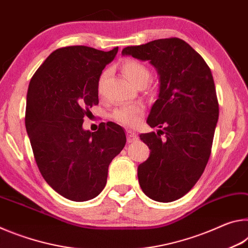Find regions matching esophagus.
<instances>
[{
    "label": "esophagus",
    "mask_w": 248,
    "mask_h": 248,
    "mask_svg": "<svg viewBox=\"0 0 248 248\" xmlns=\"http://www.w3.org/2000/svg\"><path fill=\"white\" fill-rule=\"evenodd\" d=\"M137 140H138V134L134 131H131V130H128V131H127V141L129 142V143H131V142H136Z\"/></svg>",
    "instance_id": "esophagus-1"
}]
</instances>
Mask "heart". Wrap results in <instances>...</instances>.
<instances>
[{
	"label": "heart",
	"instance_id": "heart-1",
	"mask_svg": "<svg viewBox=\"0 0 248 248\" xmlns=\"http://www.w3.org/2000/svg\"><path fill=\"white\" fill-rule=\"evenodd\" d=\"M121 70H123L124 77L136 86L146 85L151 78L148 66L139 61L133 60V59L125 60L123 66H121ZM107 72H103L98 78L97 91L99 94H102L103 92L104 83L107 78ZM143 111L144 109L141 105H125V106L119 107L114 110L112 119L121 124L127 125V127H132V125H136L139 123L141 116L143 115Z\"/></svg>",
	"mask_w": 248,
	"mask_h": 248
}]
</instances>
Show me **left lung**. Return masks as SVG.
<instances>
[{"label":"left lung","instance_id":"left-lung-1","mask_svg":"<svg viewBox=\"0 0 248 248\" xmlns=\"http://www.w3.org/2000/svg\"><path fill=\"white\" fill-rule=\"evenodd\" d=\"M121 54L149 61L158 75L157 99L146 123L163 129L140 134L151 150L149 158L138 166L140 187L158 202L177 200L198 182L211 153L219 119L211 70L179 38L131 46Z\"/></svg>","mask_w":248,"mask_h":248}]
</instances>
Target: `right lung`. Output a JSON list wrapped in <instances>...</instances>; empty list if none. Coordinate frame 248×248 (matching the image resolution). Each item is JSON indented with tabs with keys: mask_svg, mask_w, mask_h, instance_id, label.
Wrapping results in <instances>:
<instances>
[{
	"mask_svg": "<svg viewBox=\"0 0 248 248\" xmlns=\"http://www.w3.org/2000/svg\"><path fill=\"white\" fill-rule=\"evenodd\" d=\"M117 52L118 47L57 49L29 83L25 124L36 163L49 186L69 200L98 196L125 144L124 129L111 121L95 132L83 129L84 117L98 104V78Z\"/></svg>",
	"mask_w": 248,
	"mask_h": 248,
	"instance_id": "obj_1",
	"label": "right lung"
}]
</instances>
